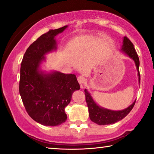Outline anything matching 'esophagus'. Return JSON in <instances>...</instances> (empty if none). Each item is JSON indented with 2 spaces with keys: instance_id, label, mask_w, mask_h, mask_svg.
Here are the masks:
<instances>
[{
  "instance_id": "esophagus-1",
  "label": "esophagus",
  "mask_w": 154,
  "mask_h": 154,
  "mask_svg": "<svg viewBox=\"0 0 154 154\" xmlns=\"http://www.w3.org/2000/svg\"><path fill=\"white\" fill-rule=\"evenodd\" d=\"M78 82H79V84L81 85L82 88H83V84H84L86 82V79L83 76H79L77 77Z\"/></svg>"
}]
</instances>
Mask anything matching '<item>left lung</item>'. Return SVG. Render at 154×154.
I'll return each mask as SVG.
<instances>
[{"label": "left lung", "instance_id": "8db88e82", "mask_svg": "<svg viewBox=\"0 0 154 154\" xmlns=\"http://www.w3.org/2000/svg\"><path fill=\"white\" fill-rule=\"evenodd\" d=\"M121 52L127 55L129 58L132 59L135 62L137 71V76H138V82L140 84V75L139 72L140 61L137 52L135 50L133 43L127 37H123L122 45ZM85 95H86V101L88 105L89 117L92 122H95L99 125H112L117 122L122 120L125 118L129 112L131 111L133 107L134 106L136 100L131 104L129 106L126 108L125 109L120 110V111H113L105 109L98 105L95 102L90 93L85 89Z\"/></svg>", "mask_w": 154, "mask_h": 154}]
</instances>
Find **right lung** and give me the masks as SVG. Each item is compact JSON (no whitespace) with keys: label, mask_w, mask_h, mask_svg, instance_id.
Returning <instances> with one entry per match:
<instances>
[{"label":"right lung","mask_w":154,"mask_h":154,"mask_svg":"<svg viewBox=\"0 0 154 154\" xmlns=\"http://www.w3.org/2000/svg\"><path fill=\"white\" fill-rule=\"evenodd\" d=\"M67 27L51 29L41 35L27 48L20 64L19 93L23 103L29 116L44 126L65 122V108L72 93L80 88L76 75L41 69L46 61L45 54L57 50L56 36Z\"/></svg>","instance_id":"obj_1"}]
</instances>
